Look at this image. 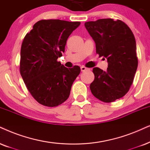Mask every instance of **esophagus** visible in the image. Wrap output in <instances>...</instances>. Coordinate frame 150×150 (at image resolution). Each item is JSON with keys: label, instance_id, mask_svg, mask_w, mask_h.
<instances>
[{"label": "esophagus", "instance_id": "obj_1", "mask_svg": "<svg viewBox=\"0 0 150 150\" xmlns=\"http://www.w3.org/2000/svg\"><path fill=\"white\" fill-rule=\"evenodd\" d=\"M90 70V69H88V68L85 67L84 66H81V71H89Z\"/></svg>", "mask_w": 150, "mask_h": 150}]
</instances>
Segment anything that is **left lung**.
<instances>
[{"label":"left lung","instance_id":"left-lung-1","mask_svg":"<svg viewBox=\"0 0 150 150\" xmlns=\"http://www.w3.org/2000/svg\"><path fill=\"white\" fill-rule=\"evenodd\" d=\"M84 25L96 43V53L108 62L107 71L93 68L95 79L90 89L98 99L112 102L122 98L133 82L138 67L135 37L120 20L102 18Z\"/></svg>","mask_w":150,"mask_h":150}]
</instances>
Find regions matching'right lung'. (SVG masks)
Listing matches in <instances>:
<instances>
[{
  "mask_svg": "<svg viewBox=\"0 0 150 150\" xmlns=\"http://www.w3.org/2000/svg\"><path fill=\"white\" fill-rule=\"evenodd\" d=\"M80 22L41 20L23 41L20 73L33 97L46 107H57L69 97L80 68L68 69L57 59L65 51L66 41Z\"/></svg>",
  "mask_w": 150,
  "mask_h": 150,
  "instance_id": "add662e5",
  "label": "right lung"
}]
</instances>
